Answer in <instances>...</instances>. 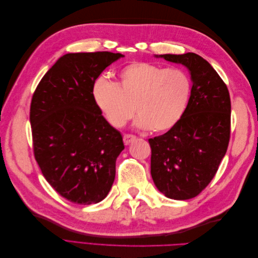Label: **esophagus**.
Returning a JSON list of instances; mask_svg holds the SVG:
<instances>
[{
  "instance_id": "obj_1",
  "label": "esophagus",
  "mask_w": 258,
  "mask_h": 258,
  "mask_svg": "<svg viewBox=\"0 0 258 258\" xmlns=\"http://www.w3.org/2000/svg\"><path fill=\"white\" fill-rule=\"evenodd\" d=\"M135 139H136L135 136H132V135H124V136H123V143L126 144V145H129L132 141H134Z\"/></svg>"
}]
</instances>
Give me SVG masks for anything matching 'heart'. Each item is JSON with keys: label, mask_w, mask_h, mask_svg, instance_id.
Segmentation results:
<instances>
[{"label": "heart", "mask_w": 258, "mask_h": 258, "mask_svg": "<svg viewBox=\"0 0 258 258\" xmlns=\"http://www.w3.org/2000/svg\"><path fill=\"white\" fill-rule=\"evenodd\" d=\"M191 95V81L182 69L144 61L123 66L116 83L106 76L93 82L92 100L106 121L120 128L135 115L141 129L162 132L181 120Z\"/></svg>", "instance_id": "obj_1"}]
</instances>
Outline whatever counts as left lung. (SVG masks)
Listing matches in <instances>:
<instances>
[{
	"instance_id": "1",
	"label": "left lung",
	"mask_w": 258,
	"mask_h": 258,
	"mask_svg": "<svg viewBox=\"0 0 258 258\" xmlns=\"http://www.w3.org/2000/svg\"><path fill=\"white\" fill-rule=\"evenodd\" d=\"M160 57L188 69L192 87L181 120L165 135L148 140L151 174L166 197L187 200L198 196L210 184L227 152L230 96L220 75L199 54Z\"/></svg>"
}]
</instances>
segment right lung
I'll return each instance as SVG.
<instances>
[{
  "mask_svg": "<svg viewBox=\"0 0 258 258\" xmlns=\"http://www.w3.org/2000/svg\"><path fill=\"white\" fill-rule=\"evenodd\" d=\"M120 57L110 51L67 53L43 76L31 101L35 160L52 188L76 205L107 196L124 148L120 132L91 96L93 82Z\"/></svg>",
  "mask_w": 258,
  "mask_h": 258,
  "instance_id": "1",
  "label": "right lung"
}]
</instances>
